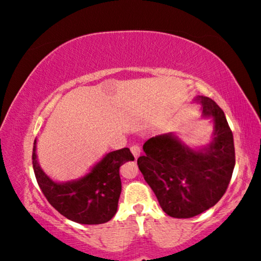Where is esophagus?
Wrapping results in <instances>:
<instances>
[{
    "instance_id": "1",
    "label": "esophagus",
    "mask_w": 261,
    "mask_h": 261,
    "mask_svg": "<svg viewBox=\"0 0 261 261\" xmlns=\"http://www.w3.org/2000/svg\"><path fill=\"white\" fill-rule=\"evenodd\" d=\"M130 151H132V153H133V155L135 156V159L138 158L139 155H140V152H141V149H140V147H139V145H133L130 147Z\"/></svg>"
}]
</instances>
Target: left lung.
<instances>
[{
	"instance_id": "left-lung-1",
	"label": "left lung",
	"mask_w": 261,
	"mask_h": 261,
	"mask_svg": "<svg viewBox=\"0 0 261 261\" xmlns=\"http://www.w3.org/2000/svg\"><path fill=\"white\" fill-rule=\"evenodd\" d=\"M195 101L214 120L213 141L202 149L183 144L173 133L144 144L138 165L162 209L176 219H190L212 208L229 185L235 166L234 139L223 110L205 96Z\"/></svg>"
}]
</instances>
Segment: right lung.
<instances>
[{"label":"right lung","instance_id":"add662e5","mask_svg":"<svg viewBox=\"0 0 261 261\" xmlns=\"http://www.w3.org/2000/svg\"><path fill=\"white\" fill-rule=\"evenodd\" d=\"M32 160L35 178L42 194L57 212L73 222L101 224L116 214L121 194L120 166L134 160L129 148H121L105 155L87 176L78 180L57 183L39 166L35 153Z\"/></svg>","mask_w":261,"mask_h":261}]
</instances>
